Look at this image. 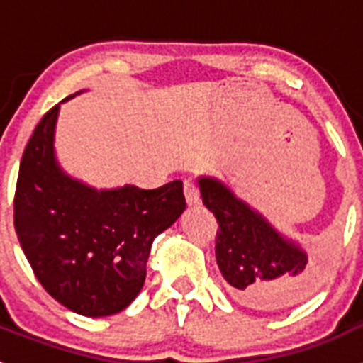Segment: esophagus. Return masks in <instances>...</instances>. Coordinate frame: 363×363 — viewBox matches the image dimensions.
I'll use <instances>...</instances> for the list:
<instances>
[{"instance_id":"1","label":"esophagus","mask_w":363,"mask_h":363,"mask_svg":"<svg viewBox=\"0 0 363 363\" xmlns=\"http://www.w3.org/2000/svg\"><path fill=\"white\" fill-rule=\"evenodd\" d=\"M184 192H185V200H187V203L191 205V207L192 205L200 203V189H198L194 179H185Z\"/></svg>"}]
</instances>
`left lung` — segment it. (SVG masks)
I'll return each mask as SVG.
<instances>
[{
  "label": "left lung",
  "mask_w": 363,
  "mask_h": 363,
  "mask_svg": "<svg viewBox=\"0 0 363 363\" xmlns=\"http://www.w3.org/2000/svg\"><path fill=\"white\" fill-rule=\"evenodd\" d=\"M198 187L203 205L220 225L218 267L240 303L274 311L294 306L313 293L318 269L300 242L280 233L220 179L200 176Z\"/></svg>",
  "instance_id": "left-lung-1"
}]
</instances>
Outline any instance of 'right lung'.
I'll use <instances>...</instances> for the list:
<instances>
[{
  "instance_id": "add662e5",
  "label": "right lung",
  "mask_w": 363,
  "mask_h": 363,
  "mask_svg": "<svg viewBox=\"0 0 363 363\" xmlns=\"http://www.w3.org/2000/svg\"><path fill=\"white\" fill-rule=\"evenodd\" d=\"M57 114L60 105L41 118L19 163L16 233L54 300L82 316H111L142 291L154 238L185 211L184 184L96 189L72 178L56 158Z\"/></svg>"
}]
</instances>
